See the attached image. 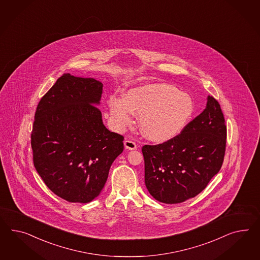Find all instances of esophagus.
<instances>
[{"label": "esophagus", "instance_id": "34e87169", "mask_svg": "<svg viewBox=\"0 0 260 260\" xmlns=\"http://www.w3.org/2000/svg\"><path fill=\"white\" fill-rule=\"evenodd\" d=\"M124 145H125V148L126 149H136L137 148V145H136V143L134 142L133 139H126L124 142Z\"/></svg>", "mask_w": 260, "mask_h": 260}]
</instances>
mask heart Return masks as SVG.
<instances>
[{
	"mask_svg": "<svg viewBox=\"0 0 260 260\" xmlns=\"http://www.w3.org/2000/svg\"><path fill=\"white\" fill-rule=\"evenodd\" d=\"M112 118L119 126L131 123L134 112L140 114L143 134L150 140L166 141L181 133L189 121L194 104L188 94L173 86L150 84L127 92L126 99L112 96Z\"/></svg>",
	"mask_w": 260,
	"mask_h": 260,
	"instance_id": "obj_1",
	"label": "heart"
}]
</instances>
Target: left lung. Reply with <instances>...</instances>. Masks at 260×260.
<instances>
[{
	"label": "left lung",
	"instance_id": "8db88e82",
	"mask_svg": "<svg viewBox=\"0 0 260 260\" xmlns=\"http://www.w3.org/2000/svg\"><path fill=\"white\" fill-rule=\"evenodd\" d=\"M227 129L220 105L208 96L204 112L158 145H145V183L155 200L180 204L200 194L224 160Z\"/></svg>",
	"mask_w": 260,
	"mask_h": 260
}]
</instances>
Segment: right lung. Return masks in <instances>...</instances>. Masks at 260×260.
Wrapping results in <instances>:
<instances>
[{"mask_svg":"<svg viewBox=\"0 0 260 260\" xmlns=\"http://www.w3.org/2000/svg\"><path fill=\"white\" fill-rule=\"evenodd\" d=\"M103 84L63 74L36 110L31 133L33 162L42 181L69 203L87 204L105 185L124 137L110 132L98 104Z\"/></svg>","mask_w":260,"mask_h":260,"instance_id":"add662e5","label":"right lung"}]
</instances>
